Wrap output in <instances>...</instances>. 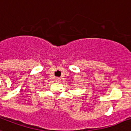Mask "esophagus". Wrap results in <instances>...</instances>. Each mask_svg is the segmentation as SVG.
Here are the masks:
<instances>
[{
	"label": "esophagus",
	"instance_id": "1",
	"mask_svg": "<svg viewBox=\"0 0 131 131\" xmlns=\"http://www.w3.org/2000/svg\"><path fill=\"white\" fill-rule=\"evenodd\" d=\"M55 81H56L57 83H59V82L61 81V79L60 78H59V77H57V78H55Z\"/></svg>",
	"mask_w": 131,
	"mask_h": 131
}]
</instances>
